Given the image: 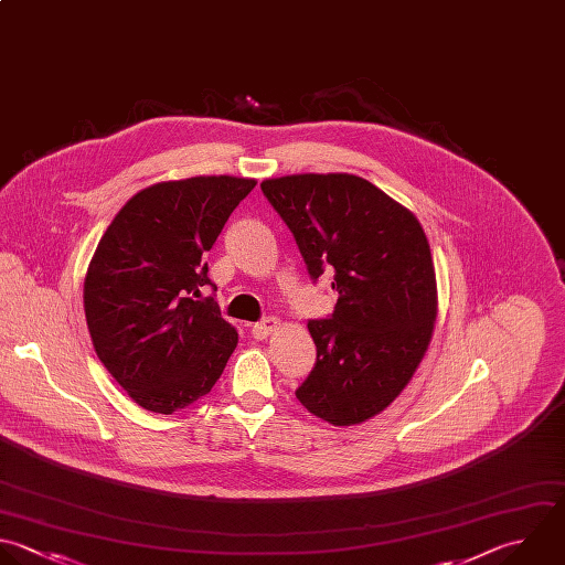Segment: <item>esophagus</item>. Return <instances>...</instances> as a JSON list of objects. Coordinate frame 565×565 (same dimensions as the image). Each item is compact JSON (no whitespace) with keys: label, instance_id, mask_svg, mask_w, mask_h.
<instances>
[{"label":"esophagus","instance_id":"esophagus-1","mask_svg":"<svg viewBox=\"0 0 565 565\" xmlns=\"http://www.w3.org/2000/svg\"><path fill=\"white\" fill-rule=\"evenodd\" d=\"M278 324H280V320L274 318V316H269V318H265V320L252 324V335H254L256 340H265L267 335H271V333L278 329Z\"/></svg>","mask_w":565,"mask_h":565}]
</instances>
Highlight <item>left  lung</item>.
I'll return each instance as SVG.
<instances>
[{
  "label": "left lung",
  "instance_id": "8db88e82",
  "mask_svg": "<svg viewBox=\"0 0 565 565\" xmlns=\"http://www.w3.org/2000/svg\"><path fill=\"white\" fill-rule=\"evenodd\" d=\"M263 194L291 230L311 278L333 271L329 320L307 324L318 360L296 391L333 426L382 413L411 382L435 329L437 280L411 210L347 172L265 179Z\"/></svg>",
  "mask_w": 565,
  "mask_h": 565
}]
</instances>
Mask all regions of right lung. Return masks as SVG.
Wrapping results in <instances>:
<instances>
[{
  "mask_svg": "<svg viewBox=\"0 0 565 565\" xmlns=\"http://www.w3.org/2000/svg\"><path fill=\"white\" fill-rule=\"evenodd\" d=\"M256 179L192 177L137 192L102 236L84 280L93 347L146 411L172 415L207 395L238 344L201 287L203 256Z\"/></svg>",
  "mask_w": 565,
  "mask_h": 565,
  "instance_id": "add662e5",
  "label": "right lung"
}]
</instances>
